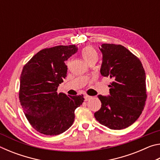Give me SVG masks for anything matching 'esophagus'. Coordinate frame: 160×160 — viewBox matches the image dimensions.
I'll return each instance as SVG.
<instances>
[{"label":"esophagus","instance_id":"1","mask_svg":"<svg viewBox=\"0 0 160 160\" xmlns=\"http://www.w3.org/2000/svg\"><path fill=\"white\" fill-rule=\"evenodd\" d=\"M90 99H92V97L89 96V95H85V99L86 102L88 101V100H90Z\"/></svg>","mask_w":160,"mask_h":160}]
</instances>
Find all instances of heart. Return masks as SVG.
<instances>
[{"mask_svg":"<svg viewBox=\"0 0 160 160\" xmlns=\"http://www.w3.org/2000/svg\"><path fill=\"white\" fill-rule=\"evenodd\" d=\"M81 53L87 63H89L92 60H97L98 58V54H97L96 50L92 47H90V46L84 48Z\"/></svg>","mask_w":160,"mask_h":160,"instance_id":"heart-1","label":"heart"}]
</instances>
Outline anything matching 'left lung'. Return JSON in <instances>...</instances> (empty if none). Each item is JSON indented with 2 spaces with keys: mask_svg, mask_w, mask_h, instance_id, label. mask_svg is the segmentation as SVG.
<instances>
[{
  "mask_svg": "<svg viewBox=\"0 0 160 160\" xmlns=\"http://www.w3.org/2000/svg\"><path fill=\"white\" fill-rule=\"evenodd\" d=\"M101 74L109 77L110 95H98L102 107L94 113L99 123L113 130L132 125L142 113L147 99L145 72L140 59L120 44H103Z\"/></svg>",
  "mask_w": 160,
  "mask_h": 160,
  "instance_id": "obj_1",
  "label": "left lung"
}]
</instances>
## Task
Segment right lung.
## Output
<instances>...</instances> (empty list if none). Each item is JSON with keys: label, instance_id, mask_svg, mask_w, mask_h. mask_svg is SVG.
Masks as SVG:
<instances>
[{"label": "right lung", "instance_id": "add662e5", "mask_svg": "<svg viewBox=\"0 0 160 160\" xmlns=\"http://www.w3.org/2000/svg\"><path fill=\"white\" fill-rule=\"evenodd\" d=\"M75 45L56 46L39 51L24 66L19 99L27 119L40 133L56 135L72 125L75 110L83 95L67 96L57 92L67 74L65 61L76 53Z\"/></svg>", "mask_w": 160, "mask_h": 160}]
</instances>
